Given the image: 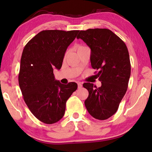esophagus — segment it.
Listing matches in <instances>:
<instances>
[{
  "instance_id": "esophagus-1",
  "label": "esophagus",
  "mask_w": 152,
  "mask_h": 152,
  "mask_svg": "<svg viewBox=\"0 0 152 152\" xmlns=\"http://www.w3.org/2000/svg\"><path fill=\"white\" fill-rule=\"evenodd\" d=\"M78 89L82 88V83L81 82H78Z\"/></svg>"
}]
</instances>
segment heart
<instances>
[{
  "label": "heart",
  "mask_w": 152,
  "mask_h": 152,
  "mask_svg": "<svg viewBox=\"0 0 152 152\" xmlns=\"http://www.w3.org/2000/svg\"><path fill=\"white\" fill-rule=\"evenodd\" d=\"M83 47H85L84 46H78V48H77V49H79V48H83ZM66 55H67V51H66L65 53H64V58H65L66 57Z\"/></svg>",
  "instance_id": "b5f03b06"
}]
</instances>
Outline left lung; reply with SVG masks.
<instances>
[{"mask_svg": "<svg viewBox=\"0 0 152 152\" xmlns=\"http://www.w3.org/2000/svg\"><path fill=\"white\" fill-rule=\"evenodd\" d=\"M77 38H81L91 48V66L98 70L96 76L102 84L97 88L93 83H83V88L89 92L85 106L94 118L107 119L117 112L127 90L131 76L127 48L120 38L108 28L80 31Z\"/></svg>", "mask_w": 152, "mask_h": 152, "instance_id": "1", "label": "left lung"}]
</instances>
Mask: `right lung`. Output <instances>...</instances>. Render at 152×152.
<instances>
[{
    "label": "right lung",
    "mask_w": 152,
    "mask_h": 152,
    "mask_svg": "<svg viewBox=\"0 0 152 152\" xmlns=\"http://www.w3.org/2000/svg\"><path fill=\"white\" fill-rule=\"evenodd\" d=\"M79 31L45 30L28 42L23 50L18 75L19 88L28 109L38 120L53 124L63 117L75 82L62 84L55 80L68 46Z\"/></svg>",
    "instance_id": "1"
}]
</instances>
